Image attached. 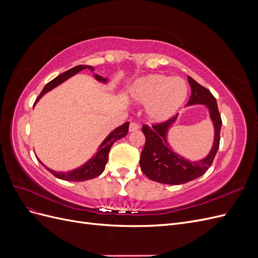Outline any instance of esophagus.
I'll return each instance as SVG.
<instances>
[{
    "label": "esophagus",
    "instance_id": "34e87169",
    "mask_svg": "<svg viewBox=\"0 0 258 258\" xmlns=\"http://www.w3.org/2000/svg\"><path fill=\"white\" fill-rule=\"evenodd\" d=\"M137 130H139V124L137 122H131L130 126H129V131L134 132V131H137Z\"/></svg>",
    "mask_w": 258,
    "mask_h": 258
}]
</instances>
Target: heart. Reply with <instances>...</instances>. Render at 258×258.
Returning a JSON list of instances; mask_svg holds the SVG:
<instances>
[{
	"label": "heart",
	"instance_id": "heart-1",
	"mask_svg": "<svg viewBox=\"0 0 258 258\" xmlns=\"http://www.w3.org/2000/svg\"><path fill=\"white\" fill-rule=\"evenodd\" d=\"M188 85L181 77L148 74L140 77L129 88V99L138 104H146V115L155 122L174 116L188 97Z\"/></svg>",
	"mask_w": 258,
	"mask_h": 258
}]
</instances>
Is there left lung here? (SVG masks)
Here are the masks:
<instances>
[{"instance_id": "8db88e82", "label": "left lung", "mask_w": 258, "mask_h": 258, "mask_svg": "<svg viewBox=\"0 0 258 258\" xmlns=\"http://www.w3.org/2000/svg\"><path fill=\"white\" fill-rule=\"evenodd\" d=\"M188 83L191 96L187 105H207L210 118L214 126L213 146L206 158L190 161L173 152L168 143V130L176 120L177 114L167 121L153 124L152 127L143 124L142 131L146 140L140 158V166L142 172L152 181L170 185H179L192 181L206 173L208 168L212 165L220 146L222 118L216 99L209 89L198 84L190 76H188Z\"/></svg>"}]
</instances>
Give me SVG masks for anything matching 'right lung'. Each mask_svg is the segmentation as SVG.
Listing matches in <instances>:
<instances>
[{"label":"right lung","instance_id":"right-lung-1","mask_svg":"<svg viewBox=\"0 0 258 258\" xmlns=\"http://www.w3.org/2000/svg\"><path fill=\"white\" fill-rule=\"evenodd\" d=\"M85 69L90 70L91 72L95 71V68L91 67V66H77V67H74L72 69L68 70L67 72L58 75L56 79H53L48 84L45 85L44 89L42 90V92L40 93V96H38V98L36 99L35 103L45 95V93H47L48 91H50L54 87H57V86H59L60 84L66 82L67 80H69L70 77H72L73 75L83 71V70H85ZM93 76H95V79L98 82H101V83L105 84L108 81L107 79H105V77H102V76H100L98 74H93ZM128 129H129V122L128 121L124 122L123 124H121V126L117 127L116 129H114L111 132V134L104 139V141L101 143L96 155H93L92 157L87 162L84 163L83 166H81L80 168H77V169H74L72 171H68V172H60V171H54V170H51V169L46 167L40 159H38V161H40L42 165L46 169H47L51 174H53L54 176L58 177V178L64 179V181H70V182L87 181V179L96 177V176L100 175L101 173L103 172L104 169H105V165L107 162L108 153H110L112 145L115 143V141H117V140L126 137L127 134H128Z\"/></svg>","mask_w":258,"mask_h":258}]
</instances>
